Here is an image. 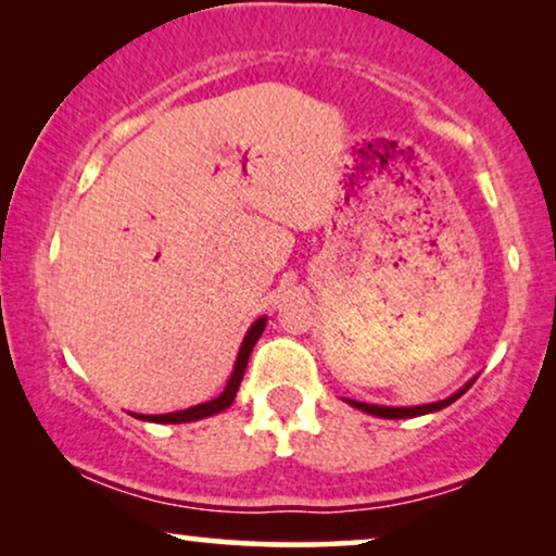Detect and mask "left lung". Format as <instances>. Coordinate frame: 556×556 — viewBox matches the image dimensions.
<instances>
[{
    "instance_id": "left-lung-1",
    "label": "left lung",
    "mask_w": 556,
    "mask_h": 556,
    "mask_svg": "<svg viewBox=\"0 0 556 556\" xmlns=\"http://www.w3.org/2000/svg\"><path fill=\"white\" fill-rule=\"evenodd\" d=\"M470 384H473V382H470ZM470 384L463 387L460 392H455L453 397L432 402V405H420V407H379V405H367V402H356V400H349V405H354L356 409H362V413H369V415H377V417H387V420H405V417L438 413V409H443V407L451 405V402L458 400L460 394H466L470 390Z\"/></svg>"
}]
</instances>
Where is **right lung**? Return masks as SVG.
I'll return each instance as SVG.
<instances>
[{
	"label": "right lung",
	"instance_id": "obj_1",
	"mask_svg": "<svg viewBox=\"0 0 556 556\" xmlns=\"http://www.w3.org/2000/svg\"><path fill=\"white\" fill-rule=\"evenodd\" d=\"M263 329H265V318H257V321H255L253 326H250V331L245 333V341H242V346H240L238 362H235V369H232L230 382H227L225 392L219 394V397L204 402V405L181 409V413H169V415H139L141 420H151V422H192V420H202V417H210V415L219 413V409L230 407L232 400H235V392H238V387H240V382H242V375H245L250 352H253L255 341L261 339Z\"/></svg>",
	"mask_w": 556,
	"mask_h": 556
}]
</instances>
